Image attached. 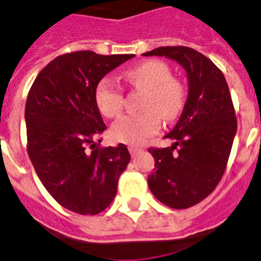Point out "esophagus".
I'll use <instances>...</instances> for the list:
<instances>
[{"mask_svg":"<svg viewBox=\"0 0 261 261\" xmlns=\"http://www.w3.org/2000/svg\"><path fill=\"white\" fill-rule=\"evenodd\" d=\"M128 151H130L131 156H135V155L139 154L141 151H143V148L137 147V146H130V147H128Z\"/></svg>","mask_w":261,"mask_h":261,"instance_id":"obj_1","label":"esophagus"}]
</instances>
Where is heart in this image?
I'll list each match as a JSON object with an SVG mask.
<instances>
[{"label":"heart","mask_w":261,"mask_h":261,"mask_svg":"<svg viewBox=\"0 0 261 261\" xmlns=\"http://www.w3.org/2000/svg\"><path fill=\"white\" fill-rule=\"evenodd\" d=\"M126 80L137 89L146 90L143 113L126 114L110 130L114 141L141 144L161 127V117L171 120L179 115L185 105V89L171 78V71L161 61H146L126 73ZM95 103L105 117H117L123 107V95L110 80L102 78L95 87Z\"/></svg>","instance_id":"obj_1"}]
</instances>
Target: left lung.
I'll use <instances>...</instances> for the list:
<instances>
[{
  "instance_id": "1",
  "label": "left lung",
  "mask_w": 261,
  "mask_h": 261,
  "mask_svg": "<svg viewBox=\"0 0 261 261\" xmlns=\"http://www.w3.org/2000/svg\"><path fill=\"white\" fill-rule=\"evenodd\" d=\"M144 57H166L186 71L188 94L178 123L166 138L171 147L150 148L155 159L148 187L170 208L198 204L224 174L238 128L228 85L215 63L185 46L158 47Z\"/></svg>"
}]
</instances>
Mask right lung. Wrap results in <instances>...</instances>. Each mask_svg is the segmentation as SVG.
<instances>
[{"instance_id":"obj_1","label":"right lung","mask_w":261,"mask_h":261,"mask_svg":"<svg viewBox=\"0 0 261 261\" xmlns=\"http://www.w3.org/2000/svg\"><path fill=\"white\" fill-rule=\"evenodd\" d=\"M134 57L89 50L63 54L41 70L28 95L30 161L53 198L81 215H97L110 205L131 159L123 143L97 147L107 127L94 93L107 73Z\"/></svg>"}]
</instances>
